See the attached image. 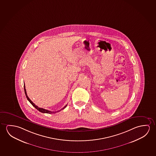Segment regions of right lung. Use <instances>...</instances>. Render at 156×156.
Returning a JSON list of instances; mask_svg holds the SVG:
<instances>
[{
    "label": "right lung",
    "instance_id": "add662e5",
    "mask_svg": "<svg viewBox=\"0 0 156 156\" xmlns=\"http://www.w3.org/2000/svg\"><path fill=\"white\" fill-rule=\"evenodd\" d=\"M24 91H25V95H26V97H27V100L30 101V103L32 105L34 106V108H36L37 110H38L39 111V112H41L42 113H49V114H50V113H56V112H52V111H50L47 110H46V109H44V108H40L38 107V106L34 104L32 101L31 100H30V99L29 98V97H28V96L27 95V91H26V89H25V84H24ZM66 106L67 105H66L64 107V108H62L61 110H62V109H64V108H66ZM61 110L59 111H58L57 112H59V111H61Z\"/></svg>",
    "mask_w": 156,
    "mask_h": 156
}]
</instances>
